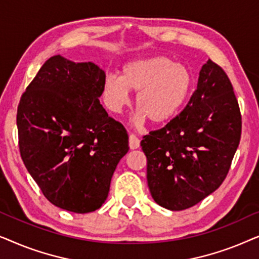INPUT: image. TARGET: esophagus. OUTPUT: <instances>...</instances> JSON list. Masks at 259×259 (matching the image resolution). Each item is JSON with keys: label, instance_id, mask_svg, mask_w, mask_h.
Instances as JSON below:
<instances>
[{"label": "esophagus", "instance_id": "1", "mask_svg": "<svg viewBox=\"0 0 259 259\" xmlns=\"http://www.w3.org/2000/svg\"><path fill=\"white\" fill-rule=\"evenodd\" d=\"M140 146V139L136 134H130V147L131 150H137Z\"/></svg>", "mask_w": 259, "mask_h": 259}]
</instances>
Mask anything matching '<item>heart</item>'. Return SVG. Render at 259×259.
Here are the masks:
<instances>
[{"label": "heart", "mask_w": 259, "mask_h": 259, "mask_svg": "<svg viewBox=\"0 0 259 259\" xmlns=\"http://www.w3.org/2000/svg\"><path fill=\"white\" fill-rule=\"evenodd\" d=\"M192 82V74L185 65L166 56H153L126 63L121 76H106L104 98L113 112H120L130 104V91L137 92L138 122L150 118L153 123H162L183 107Z\"/></svg>", "instance_id": "obj_1"}]
</instances>
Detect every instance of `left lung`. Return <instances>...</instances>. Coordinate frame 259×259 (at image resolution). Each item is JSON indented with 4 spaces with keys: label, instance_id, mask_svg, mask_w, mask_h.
I'll use <instances>...</instances> for the list:
<instances>
[{
    "label": "left lung",
    "instance_id": "left-lung-1",
    "mask_svg": "<svg viewBox=\"0 0 259 259\" xmlns=\"http://www.w3.org/2000/svg\"><path fill=\"white\" fill-rule=\"evenodd\" d=\"M242 134V114L224 69L201 67L185 108L141 140L154 201L172 211L192 207L228 176Z\"/></svg>",
    "mask_w": 259,
    "mask_h": 259
}]
</instances>
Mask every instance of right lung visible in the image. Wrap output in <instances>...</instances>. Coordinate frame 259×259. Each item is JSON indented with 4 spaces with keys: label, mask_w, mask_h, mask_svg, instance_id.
Listing matches in <instances>:
<instances>
[{
    "label": "right lung",
    "mask_w": 259,
    "mask_h": 259,
    "mask_svg": "<svg viewBox=\"0 0 259 259\" xmlns=\"http://www.w3.org/2000/svg\"><path fill=\"white\" fill-rule=\"evenodd\" d=\"M106 74L93 62L52 56L17 107L21 158L44 196L63 210L102 206L128 134L100 105Z\"/></svg>",
    "instance_id": "right-lung-1"
}]
</instances>
